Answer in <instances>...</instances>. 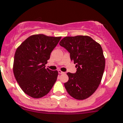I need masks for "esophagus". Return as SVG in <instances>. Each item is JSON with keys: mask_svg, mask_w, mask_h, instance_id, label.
<instances>
[{"mask_svg": "<svg viewBox=\"0 0 123 123\" xmlns=\"http://www.w3.org/2000/svg\"><path fill=\"white\" fill-rule=\"evenodd\" d=\"M58 73H59V74H64V72H63V71H62L61 70H58Z\"/></svg>", "mask_w": 123, "mask_h": 123, "instance_id": "34e87169", "label": "esophagus"}]
</instances>
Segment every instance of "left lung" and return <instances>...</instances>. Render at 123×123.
<instances>
[{
    "instance_id": "1",
    "label": "left lung",
    "mask_w": 123,
    "mask_h": 123,
    "mask_svg": "<svg viewBox=\"0 0 123 123\" xmlns=\"http://www.w3.org/2000/svg\"><path fill=\"white\" fill-rule=\"evenodd\" d=\"M59 44L70 54L76 64V73H68V81L64 83L67 91L75 99L90 97L100 85L105 59L100 44L87 36L65 37Z\"/></svg>"
}]
</instances>
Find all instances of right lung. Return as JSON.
<instances>
[{
  "label": "right lung",
  "instance_id": "add662e5",
  "mask_svg": "<svg viewBox=\"0 0 123 123\" xmlns=\"http://www.w3.org/2000/svg\"><path fill=\"white\" fill-rule=\"evenodd\" d=\"M61 37L34 34L17 49L13 71L23 91L33 98H40L50 92L58 75V71L45 68L50 53Z\"/></svg>",
  "mask_w": 123,
  "mask_h": 123
}]
</instances>
